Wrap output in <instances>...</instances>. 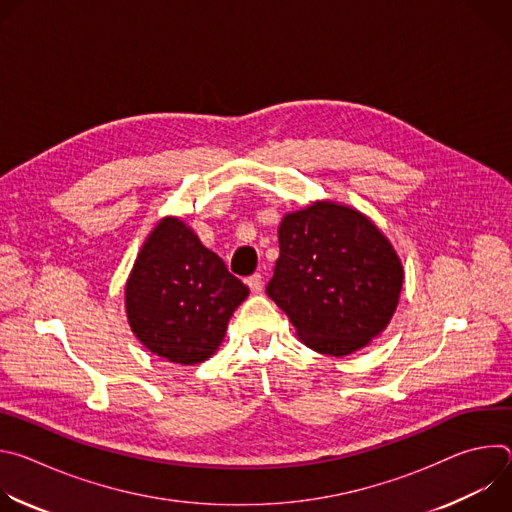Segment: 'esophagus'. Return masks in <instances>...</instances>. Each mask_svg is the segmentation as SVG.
<instances>
[{"instance_id": "obj_1", "label": "esophagus", "mask_w": 512, "mask_h": 512, "mask_svg": "<svg viewBox=\"0 0 512 512\" xmlns=\"http://www.w3.org/2000/svg\"><path fill=\"white\" fill-rule=\"evenodd\" d=\"M247 283H249L253 294H259V291L263 289V275H261V273H253V275L247 279Z\"/></svg>"}]
</instances>
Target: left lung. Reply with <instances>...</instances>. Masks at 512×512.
Returning a JSON list of instances; mask_svg holds the SVG:
<instances>
[{
    "instance_id": "left-lung-1",
    "label": "left lung",
    "mask_w": 512,
    "mask_h": 512,
    "mask_svg": "<svg viewBox=\"0 0 512 512\" xmlns=\"http://www.w3.org/2000/svg\"><path fill=\"white\" fill-rule=\"evenodd\" d=\"M401 285L395 249L358 210L314 202L283 216L265 291L312 350L346 356L367 346L387 328Z\"/></svg>"
}]
</instances>
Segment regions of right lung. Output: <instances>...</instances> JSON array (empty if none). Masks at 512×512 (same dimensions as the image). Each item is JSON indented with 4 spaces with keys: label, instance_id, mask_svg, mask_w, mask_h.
Segmentation results:
<instances>
[{
    "label": "right lung",
    "instance_id": "1",
    "mask_svg": "<svg viewBox=\"0 0 512 512\" xmlns=\"http://www.w3.org/2000/svg\"><path fill=\"white\" fill-rule=\"evenodd\" d=\"M249 287L178 218H164L143 243L125 287L133 334L180 364L206 360L223 342Z\"/></svg>",
    "mask_w": 512,
    "mask_h": 512
}]
</instances>
